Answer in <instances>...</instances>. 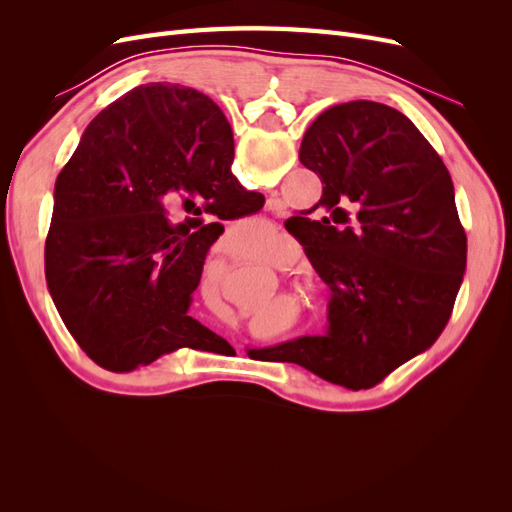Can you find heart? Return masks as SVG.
<instances>
[{"instance_id": "1", "label": "heart", "mask_w": 512, "mask_h": 512, "mask_svg": "<svg viewBox=\"0 0 512 512\" xmlns=\"http://www.w3.org/2000/svg\"><path fill=\"white\" fill-rule=\"evenodd\" d=\"M241 247L243 258H250L269 267H286L294 250L290 241L271 235L265 230H252L243 226L241 228Z\"/></svg>"}]
</instances>
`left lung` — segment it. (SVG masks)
I'll use <instances>...</instances> for the list:
<instances>
[{"label":"left lung","instance_id":"8db88e82","mask_svg":"<svg viewBox=\"0 0 512 512\" xmlns=\"http://www.w3.org/2000/svg\"><path fill=\"white\" fill-rule=\"evenodd\" d=\"M299 160L322 181L294 237L331 288L329 331L277 350L322 380L371 389L451 318L468 250L453 181L404 113L371 100L320 113Z\"/></svg>","mask_w":512,"mask_h":512}]
</instances>
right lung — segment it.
<instances>
[{
  "label": "right lung",
  "instance_id": "add662e5",
  "mask_svg": "<svg viewBox=\"0 0 512 512\" xmlns=\"http://www.w3.org/2000/svg\"><path fill=\"white\" fill-rule=\"evenodd\" d=\"M232 158L220 106L170 83L134 87L83 132L55 183L44 273L66 329L100 367L132 371L224 342L188 309L222 228L205 218L265 205L232 177Z\"/></svg>",
  "mask_w": 512,
  "mask_h": 512
}]
</instances>
